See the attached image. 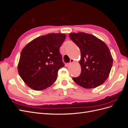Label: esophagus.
Wrapping results in <instances>:
<instances>
[{
	"label": "esophagus",
	"mask_w": 128,
	"mask_h": 128,
	"mask_svg": "<svg viewBox=\"0 0 128 128\" xmlns=\"http://www.w3.org/2000/svg\"><path fill=\"white\" fill-rule=\"evenodd\" d=\"M74 62V59H70V62H69V63H68L67 64V66H70L72 62Z\"/></svg>",
	"instance_id": "34e87169"
}]
</instances>
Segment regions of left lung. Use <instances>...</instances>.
I'll return each instance as SVG.
<instances>
[{
    "mask_svg": "<svg viewBox=\"0 0 128 128\" xmlns=\"http://www.w3.org/2000/svg\"><path fill=\"white\" fill-rule=\"evenodd\" d=\"M69 36L78 46L81 53V73L78 77H72V80L86 88L100 86L109 76L113 65V58L107 45L89 34L70 33Z\"/></svg>",
    "mask_w": 128,
    "mask_h": 128,
    "instance_id": "left-lung-1",
    "label": "left lung"
}]
</instances>
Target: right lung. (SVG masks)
<instances>
[{
  "instance_id": "1",
  "label": "right lung",
  "mask_w": 128,
  "mask_h": 128,
  "mask_svg": "<svg viewBox=\"0 0 128 128\" xmlns=\"http://www.w3.org/2000/svg\"><path fill=\"white\" fill-rule=\"evenodd\" d=\"M66 37L64 34H48L35 38L22 49L18 70L29 87L40 91L56 82L58 70L64 66L59 49Z\"/></svg>"
}]
</instances>
